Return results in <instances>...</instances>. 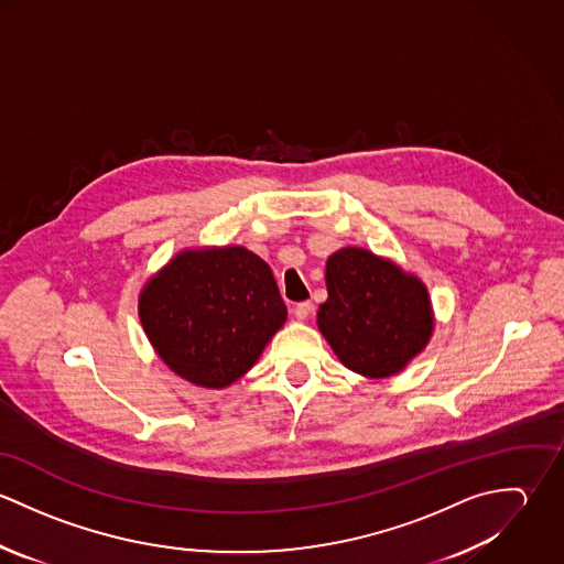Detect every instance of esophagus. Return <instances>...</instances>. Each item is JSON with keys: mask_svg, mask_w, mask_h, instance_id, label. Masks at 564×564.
I'll list each match as a JSON object with an SVG mask.
<instances>
[{"mask_svg": "<svg viewBox=\"0 0 564 564\" xmlns=\"http://www.w3.org/2000/svg\"><path fill=\"white\" fill-rule=\"evenodd\" d=\"M293 313H295V317H297L300 322H306V319L311 317V313H313V304H311V302H300V304H295Z\"/></svg>", "mask_w": 564, "mask_h": 564, "instance_id": "1", "label": "esophagus"}]
</instances>
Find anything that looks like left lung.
I'll return each mask as SVG.
<instances>
[{
    "instance_id": "left-lung-1",
    "label": "left lung",
    "mask_w": 564,
    "mask_h": 564,
    "mask_svg": "<svg viewBox=\"0 0 564 564\" xmlns=\"http://www.w3.org/2000/svg\"><path fill=\"white\" fill-rule=\"evenodd\" d=\"M325 284L317 325L347 369L391 378L427 345L434 329L427 289L393 260L343 247L327 258Z\"/></svg>"
}]
</instances>
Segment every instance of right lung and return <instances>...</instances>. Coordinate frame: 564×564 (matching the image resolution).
Returning <instances> with one entry per match:
<instances>
[{"label": "right lung", "mask_w": 564, "mask_h": 564, "mask_svg": "<svg viewBox=\"0 0 564 564\" xmlns=\"http://www.w3.org/2000/svg\"><path fill=\"white\" fill-rule=\"evenodd\" d=\"M139 317L173 373L226 389L256 365L286 322V306L269 264L232 245L171 258L143 286Z\"/></svg>", "instance_id": "add662e5"}]
</instances>
